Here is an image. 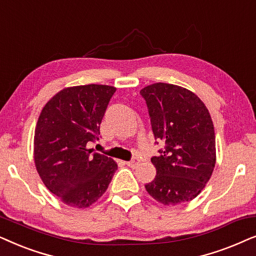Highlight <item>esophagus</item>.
Wrapping results in <instances>:
<instances>
[{
    "label": "esophagus",
    "mask_w": 256,
    "mask_h": 256,
    "mask_svg": "<svg viewBox=\"0 0 256 256\" xmlns=\"http://www.w3.org/2000/svg\"><path fill=\"white\" fill-rule=\"evenodd\" d=\"M139 162H140V160H139L138 158H132L130 162H126L125 164L128 166H130V168H137V166L139 165Z\"/></svg>",
    "instance_id": "obj_1"
}]
</instances>
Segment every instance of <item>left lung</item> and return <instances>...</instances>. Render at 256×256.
Returning a JSON list of instances; mask_svg holds the SVG:
<instances>
[{"mask_svg": "<svg viewBox=\"0 0 256 256\" xmlns=\"http://www.w3.org/2000/svg\"><path fill=\"white\" fill-rule=\"evenodd\" d=\"M148 105L156 144L165 146L151 158L156 178L150 196L164 205L190 202L204 190L216 166V134L200 98L178 85L156 83L140 91Z\"/></svg>", "mask_w": 256, "mask_h": 256, "instance_id": "left-lung-1", "label": "left lung"}]
</instances>
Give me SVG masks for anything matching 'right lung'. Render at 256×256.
<instances>
[{
  "label": "right lung",
  "instance_id": "1",
  "mask_svg": "<svg viewBox=\"0 0 256 256\" xmlns=\"http://www.w3.org/2000/svg\"><path fill=\"white\" fill-rule=\"evenodd\" d=\"M114 92L116 88L98 84L64 88L40 114L34 140L37 172L46 188L71 207L97 202L117 171L114 160L88 146L100 139Z\"/></svg>",
  "mask_w": 256,
  "mask_h": 256
}]
</instances>
